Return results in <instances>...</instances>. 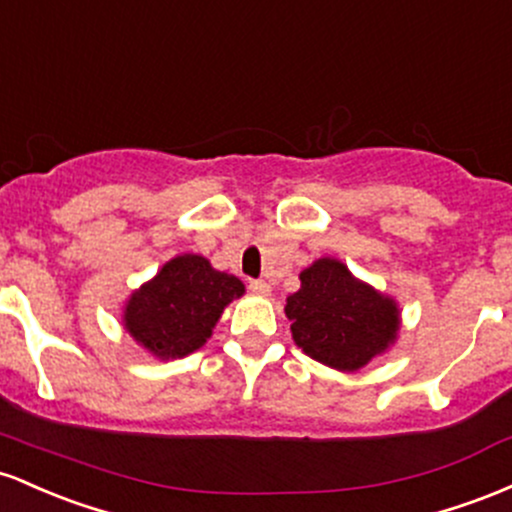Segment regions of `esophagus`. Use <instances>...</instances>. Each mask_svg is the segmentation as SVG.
Listing matches in <instances>:
<instances>
[{"instance_id":"34e87169","label":"esophagus","mask_w":512,"mask_h":512,"mask_svg":"<svg viewBox=\"0 0 512 512\" xmlns=\"http://www.w3.org/2000/svg\"><path fill=\"white\" fill-rule=\"evenodd\" d=\"M251 292H256V295H261V297H268L271 295V285L266 283V280H251Z\"/></svg>"}]
</instances>
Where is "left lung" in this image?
I'll list each match as a JSON object with an SVG mask.
<instances>
[{
    "mask_svg": "<svg viewBox=\"0 0 512 512\" xmlns=\"http://www.w3.org/2000/svg\"><path fill=\"white\" fill-rule=\"evenodd\" d=\"M287 297L292 341L317 363L355 372L387 353L399 338L401 309L394 297L355 278L338 258H317Z\"/></svg>",
    "mask_w": 512,
    "mask_h": 512,
    "instance_id": "obj_1",
    "label": "left lung"
}]
</instances>
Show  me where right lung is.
Masks as SVG:
<instances>
[{
	"label": "right lung",
	"mask_w": 512,
	"mask_h": 512,
	"mask_svg": "<svg viewBox=\"0 0 512 512\" xmlns=\"http://www.w3.org/2000/svg\"><path fill=\"white\" fill-rule=\"evenodd\" d=\"M244 292L237 275L217 271L205 256H174L125 300L123 329L154 358H186L208 343L227 304Z\"/></svg>",
	"instance_id": "obj_1"
}]
</instances>
